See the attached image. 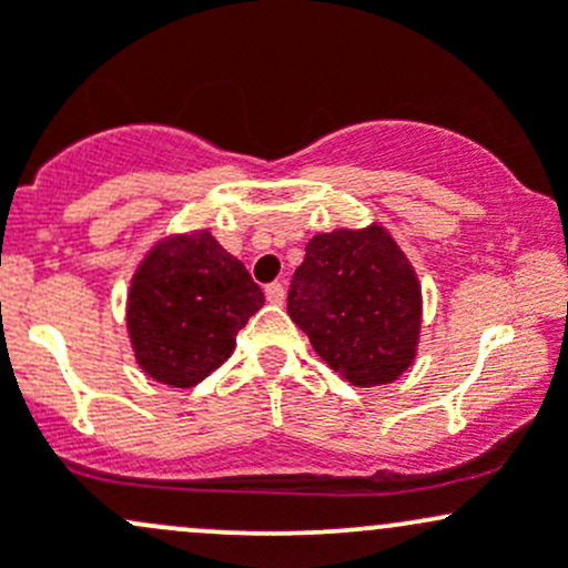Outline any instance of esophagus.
I'll return each instance as SVG.
<instances>
[{
	"label": "esophagus",
	"mask_w": 568,
	"mask_h": 568,
	"mask_svg": "<svg viewBox=\"0 0 568 568\" xmlns=\"http://www.w3.org/2000/svg\"><path fill=\"white\" fill-rule=\"evenodd\" d=\"M265 297H267V303H273V306H282V303H284V297H286V290H284V284H282V282H273V284H267V286H265Z\"/></svg>",
	"instance_id": "obj_1"
}]
</instances>
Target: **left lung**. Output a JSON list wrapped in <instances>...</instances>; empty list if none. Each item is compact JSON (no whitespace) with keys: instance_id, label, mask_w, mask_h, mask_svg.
<instances>
[{"instance_id":"left-lung-1","label":"left lung","mask_w":568,"mask_h":568,"mask_svg":"<svg viewBox=\"0 0 568 568\" xmlns=\"http://www.w3.org/2000/svg\"><path fill=\"white\" fill-rule=\"evenodd\" d=\"M286 311L316 355L355 387L400 379L417 357L423 286L379 222L311 237Z\"/></svg>"}]
</instances>
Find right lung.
<instances>
[{
	"label": "right lung",
	"mask_w": 568,
	"mask_h": 568,
	"mask_svg": "<svg viewBox=\"0 0 568 568\" xmlns=\"http://www.w3.org/2000/svg\"><path fill=\"white\" fill-rule=\"evenodd\" d=\"M265 306L243 262L209 230L160 237L126 292V335L145 376L189 389L235 349V335Z\"/></svg>",
	"instance_id": "add662e5"
}]
</instances>
